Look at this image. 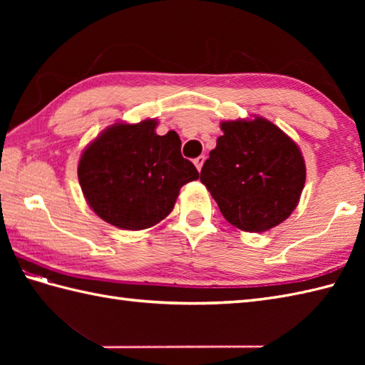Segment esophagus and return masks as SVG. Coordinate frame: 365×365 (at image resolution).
I'll return each mask as SVG.
<instances>
[{
  "instance_id": "esophagus-1",
  "label": "esophagus",
  "mask_w": 365,
  "mask_h": 365,
  "mask_svg": "<svg viewBox=\"0 0 365 365\" xmlns=\"http://www.w3.org/2000/svg\"><path fill=\"white\" fill-rule=\"evenodd\" d=\"M204 163H205V155H200V157H197V158L195 160V165H196L197 170H200V169H202V166H204Z\"/></svg>"
}]
</instances>
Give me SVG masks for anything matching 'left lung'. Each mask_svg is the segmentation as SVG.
Instances as JSON below:
<instances>
[{"instance_id":"obj_1","label":"left lung","mask_w":365,"mask_h":365,"mask_svg":"<svg viewBox=\"0 0 365 365\" xmlns=\"http://www.w3.org/2000/svg\"><path fill=\"white\" fill-rule=\"evenodd\" d=\"M200 182L224 218L245 232H265L297 208L306 182L299 147L267 119L221 122Z\"/></svg>"}]
</instances>
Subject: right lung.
Returning a JSON list of instances; mask_svg holds the SVG:
<instances>
[{"label": "right lung", "mask_w": 365, "mask_h": 365, "mask_svg": "<svg viewBox=\"0 0 365 365\" xmlns=\"http://www.w3.org/2000/svg\"><path fill=\"white\" fill-rule=\"evenodd\" d=\"M155 127V119L114 123L80 158L78 180L89 207L119 229L158 224L173 212L183 185L199 178L196 166L182 157L175 131L160 136Z\"/></svg>", "instance_id": "1"}]
</instances>
